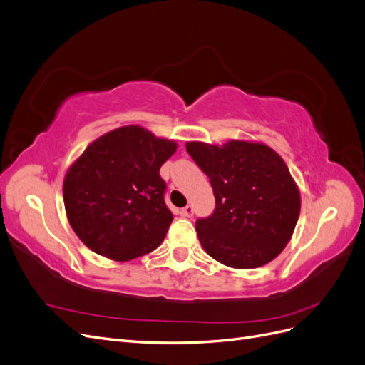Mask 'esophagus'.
Masks as SVG:
<instances>
[{"mask_svg": "<svg viewBox=\"0 0 365 365\" xmlns=\"http://www.w3.org/2000/svg\"><path fill=\"white\" fill-rule=\"evenodd\" d=\"M193 205H185L182 210H181V216L184 217H192L193 216Z\"/></svg>", "mask_w": 365, "mask_h": 365, "instance_id": "esophagus-1", "label": "esophagus"}]
</instances>
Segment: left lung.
I'll use <instances>...</instances> for the list:
<instances>
[{
	"label": "left lung",
	"mask_w": 365,
	"mask_h": 365,
	"mask_svg": "<svg viewBox=\"0 0 365 365\" xmlns=\"http://www.w3.org/2000/svg\"><path fill=\"white\" fill-rule=\"evenodd\" d=\"M210 178L216 197L212 216L196 220L202 248L236 269L269 263L291 240L300 216V190L277 152L257 141L225 145L185 143Z\"/></svg>",
	"instance_id": "obj_1"
}]
</instances>
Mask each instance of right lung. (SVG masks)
Masks as SVG:
<instances>
[{
    "instance_id": "obj_1",
    "label": "right lung",
    "mask_w": 365,
    "mask_h": 365,
    "mask_svg": "<svg viewBox=\"0 0 365 365\" xmlns=\"http://www.w3.org/2000/svg\"><path fill=\"white\" fill-rule=\"evenodd\" d=\"M175 150L173 140L137 125L94 140L63 180L65 212L77 237L115 262L155 250L173 220L160 168Z\"/></svg>"
}]
</instances>
